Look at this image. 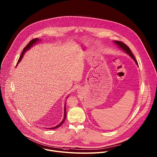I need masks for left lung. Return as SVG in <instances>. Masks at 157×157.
I'll return each mask as SVG.
<instances>
[{
    "instance_id": "left-lung-1",
    "label": "left lung",
    "mask_w": 157,
    "mask_h": 157,
    "mask_svg": "<svg viewBox=\"0 0 157 157\" xmlns=\"http://www.w3.org/2000/svg\"><path fill=\"white\" fill-rule=\"evenodd\" d=\"M114 42L116 44H117L118 47H119V48H121L122 50H124L126 53H127V54L134 60V61L136 62V64H137V66H138V63H137V60L136 59V58H135V57H134V56H133L132 52H131L130 49L129 48V47H128L127 45H126V44H125L124 43H123V42H122V41H114Z\"/></svg>"
}]
</instances>
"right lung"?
I'll list each match as a JSON object with an SVG mask.
<instances>
[{"label": "right lung", "mask_w": 157, "mask_h": 157, "mask_svg": "<svg viewBox=\"0 0 157 157\" xmlns=\"http://www.w3.org/2000/svg\"><path fill=\"white\" fill-rule=\"evenodd\" d=\"M38 41H40V40H39L38 38H35V39L32 40L27 44V45L24 48L23 51H22L21 54L20 58H19V59H18V62H17V64H18V63H19L20 62V61H21V59H22V58H23L24 55L25 54V53L27 50H29L32 47H33V45H34V44H35L36 43H37ZM66 103H65L64 108V117H63V121H62L58 125H57L56 126H55V127H52V128H49V129H55V128H58L59 126H61V125L64 123V121H65V119H66Z\"/></svg>", "instance_id": "1"}]
</instances>
